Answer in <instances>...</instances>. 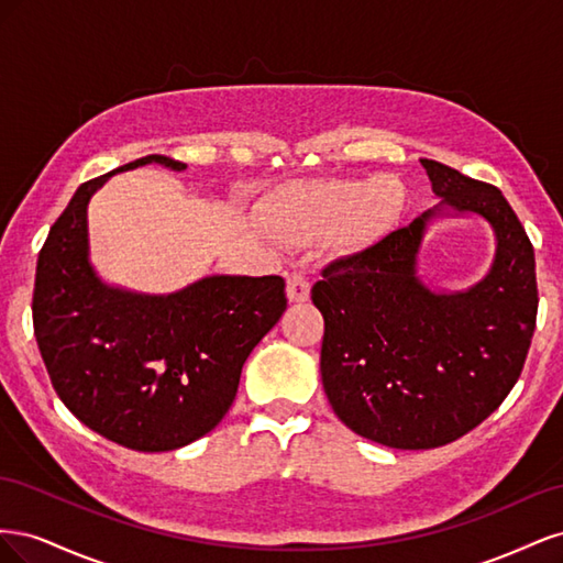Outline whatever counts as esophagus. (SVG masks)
Returning a JSON list of instances; mask_svg holds the SVG:
<instances>
[{
  "instance_id": "34e87169",
  "label": "esophagus",
  "mask_w": 563,
  "mask_h": 563,
  "mask_svg": "<svg viewBox=\"0 0 563 563\" xmlns=\"http://www.w3.org/2000/svg\"><path fill=\"white\" fill-rule=\"evenodd\" d=\"M286 296L291 302H305L310 298V282L305 279L300 272H291L286 277Z\"/></svg>"
}]
</instances>
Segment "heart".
Wrapping results in <instances>:
<instances>
[{"label": "heart", "instance_id": "b5f03b06", "mask_svg": "<svg viewBox=\"0 0 563 563\" xmlns=\"http://www.w3.org/2000/svg\"><path fill=\"white\" fill-rule=\"evenodd\" d=\"M406 185L397 176L291 185L269 197L265 225L282 242L310 246L331 240L340 253L376 249L406 211Z\"/></svg>", "mask_w": 563, "mask_h": 563}]
</instances>
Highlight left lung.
<instances>
[{"label": "left lung", "mask_w": 563, "mask_h": 563, "mask_svg": "<svg viewBox=\"0 0 563 563\" xmlns=\"http://www.w3.org/2000/svg\"><path fill=\"white\" fill-rule=\"evenodd\" d=\"M420 164L437 207L376 249L323 267L312 286L333 413L401 451L451 444L496 411L521 376L538 314L533 246L503 192L434 159ZM453 212L487 220L497 258L467 292L437 295L417 277V251L429 220Z\"/></svg>", "instance_id": "obj_1"}]
</instances>
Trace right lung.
<instances>
[{
  "label": "right lung",
  "mask_w": 563,
  "mask_h": 563,
  "mask_svg": "<svg viewBox=\"0 0 563 563\" xmlns=\"http://www.w3.org/2000/svg\"><path fill=\"white\" fill-rule=\"evenodd\" d=\"M152 162L185 168L147 155L77 187L40 251L32 323L51 385L73 416L119 446L159 453L223 420L286 294L277 275H213L168 296L100 279L89 261V199L117 172Z\"/></svg>",
  "instance_id": "1"
}]
</instances>
